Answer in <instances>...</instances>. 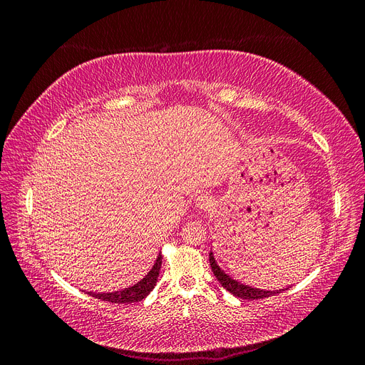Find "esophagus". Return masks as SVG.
Segmentation results:
<instances>
[{"label":"esophagus","mask_w":365,"mask_h":365,"mask_svg":"<svg viewBox=\"0 0 365 365\" xmlns=\"http://www.w3.org/2000/svg\"><path fill=\"white\" fill-rule=\"evenodd\" d=\"M210 205H212V196L207 195V193L197 196V200H196V207L197 208L204 210V208H208Z\"/></svg>","instance_id":"1"}]
</instances>
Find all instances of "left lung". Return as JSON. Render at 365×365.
<instances>
[{"label":"left lung","instance_id":"obj_1","mask_svg":"<svg viewBox=\"0 0 365 365\" xmlns=\"http://www.w3.org/2000/svg\"><path fill=\"white\" fill-rule=\"evenodd\" d=\"M210 267H212L213 274L216 275L217 282L224 286V288L231 292L233 295L244 298V300H260V298H268L271 295L280 294L282 291H264V289H259V288H252V286L240 283L235 279H231L230 275H227L222 269L217 267V263L213 257V252H210Z\"/></svg>","mask_w":365,"mask_h":365}]
</instances>
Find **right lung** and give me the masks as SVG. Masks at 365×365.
Masks as SVG:
<instances>
[{
    "mask_svg": "<svg viewBox=\"0 0 365 365\" xmlns=\"http://www.w3.org/2000/svg\"><path fill=\"white\" fill-rule=\"evenodd\" d=\"M161 260L163 256L157 257L155 264H153L152 269L148 272L145 279H141L138 283H135L130 288L115 291V292H105V294H94V292H88L93 295L94 298H98L102 302H111V303H135L145 298L153 288H155L157 280H158V274L161 268Z\"/></svg>",
    "mask_w": 365,
    "mask_h": 365,
    "instance_id": "obj_1",
    "label": "right lung"
}]
</instances>
